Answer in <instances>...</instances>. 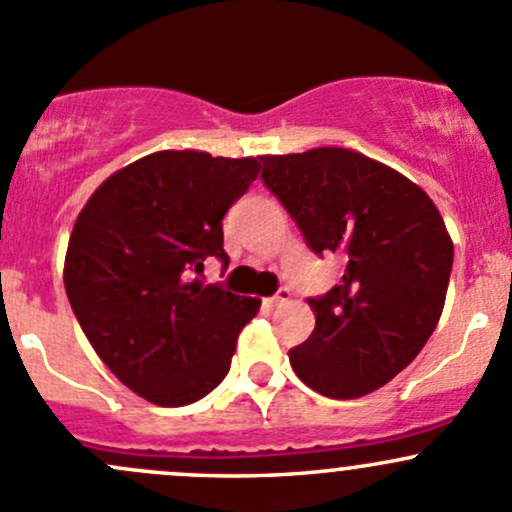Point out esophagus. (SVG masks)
Wrapping results in <instances>:
<instances>
[{"label": "esophagus", "mask_w": 512, "mask_h": 512, "mask_svg": "<svg viewBox=\"0 0 512 512\" xmlns=\"http://www.w3.org/2000/svg\"><path fill=\"white\" fill-rule=\"evenodd\" d=\"M289 299H292V292H289L287 287H282V289H279V292L274 294V297L270 299V304H272V306H284V304H289Z\"/></svg>", "instance_id": "esophagus-1"}]
</instances>
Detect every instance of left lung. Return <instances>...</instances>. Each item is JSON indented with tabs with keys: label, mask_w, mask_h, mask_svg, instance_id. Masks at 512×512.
I'll return each mask as SVG.
<instances>
[{
	"label": "left lung",
	"mask_w": 512,
	"mask_h": 512,
	"mask_svg": "<svg viewBox=\"0 0 512 512\" xmlns=\"http://www.w3.org/2000/svg\"><path fill=\"white\" fill-rule=\"evenodd\" d=\"M262 181L316 255L346 257L309 299L316 326L289 351L301 383L353 400L390 383L439 324L454 242L432 198L400 171L341 147L262 157Z\"/></svg>",
	"instance_id": "left-lung-1"
}]
</instances>
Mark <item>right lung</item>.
<instances>
[{"instance_id": "right-lung-1", "label": "right lung", "mask_w": 512, "mask_h": 512, "mask_svg": "<svg viewBox=\"0 0 512 512\" xmlns=\"http://www.w3.org/2000/svg\"><path fill=\"white\" fill-rule=\"evenodd\" d=\"M257 174L255 157L164 149L115 171L78 213L63 267L73 314L115 378L154 405L208 395L260 311L201 279L208 257L228 267L223 215Z\"/></svg>"}]
</instances>
